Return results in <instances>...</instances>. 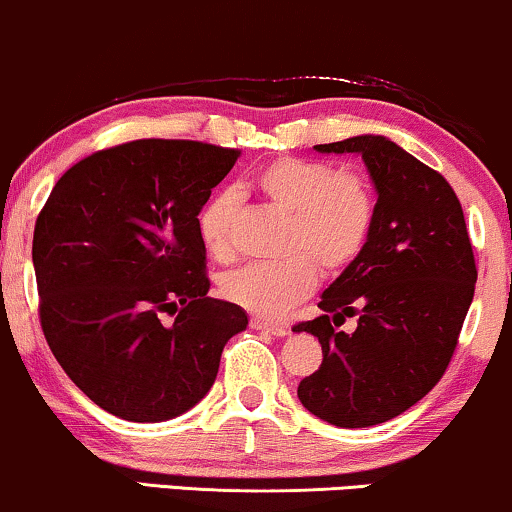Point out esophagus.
<instances>
[{
	"label": "esophagus",
	"mask_w": 512,
	"mask_h": 512,
	"mask_svg": "<svg viewBox=\"0 0 512 512\" xmlns=\"http://www.w3.org/2000/svg\"><path fill=\"white\" fill-rule=\"evenodd\" d=\"M250 326L255 328V331L276 335V338H286L288 335V326H283V323H276V321H269V319H262V316H252Z\"/></svg>",
	"instance_id": "1"
}]
</instances>
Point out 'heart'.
Returning <instances> with one entry per match:
<instances>
[{"instance_id": "obj_1", "label": "heart", "mask_w": 512, "mask_h": 512, "mask_svg": "<svg viewBox=\"0 0 512 512\" xmlns=\"http://www.w3.org/2000/svg\"><path fill=\"white\" fill-rule=\"evenodd\" d=\"M255 189L290 215L286 252L293 255L231 271L222 281V295L252 314L274 319L312 295L319 278L316 264L326 274H338L357 260L371 236L375 198L361 174L304 158L264 165ZM236 210V191H219L198 215L200 241L219 262H229L236 252Z\"/></svg>"}]
</instances>
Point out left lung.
Listing matches in <instances>:
<instances>
[{
    "mask_svg": "<svg viewBox=\"0 0 512 512\" xmlns=\"http://www.w3.org/2000/svg\"><path fill=\"white\" fill-rule=\"evenodd\" d=\"M314 151L361 155L378 203L366 248L323 290V314L293 328L323 349L297 397L326 423L371 428L444 375L475 295V257L449 181L394 141L361 134ZM347 315L358 316V331L335 332Z\"/></svg>",
    "mask_w": 512,
    "mask_h": 512,
    "instance_id": "8db88e82",
    "label": "left lung"
}]
</instances>
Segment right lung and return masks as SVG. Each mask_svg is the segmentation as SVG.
Instances as JSON below:
<instances>
[{
	"label": "right lung",
	"mask_w": 512,
	"mask_h": 512,
	"mask_svg": "<svg viewBox=\"0 0 512 512\" xmlns=\"http://www.w3.org/2000/svg\"><path fill=\"white\" fill-rule=\"evenodd\" d=\"M236 160L234 148L139 139L56 181L32 238L42 331L103 411L132 423L181 416L248 328L243 307L208 297L198 234L200 210ZM163 313L178 316L163 324Z\"/></svg>",
	"instance_id": "obj_1"
}]
</instances>
